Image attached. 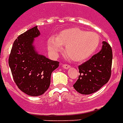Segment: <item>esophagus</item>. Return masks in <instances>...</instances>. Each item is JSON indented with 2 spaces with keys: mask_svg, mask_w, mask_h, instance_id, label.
<instances>
[{
  "mask_svg": "<svg viewBox=\"0 0 123 123\" xmlns=\"http://www.w3.org/2000/svg\"><path fill=\"white\" fill-rule=\"evenodd\" d=\"M62 67H63L64 69H68L69 68H70V66L68 65V64H63V65H62Z\"/></svg>",
  "mask_w": 123,
  "mask_h": 123,
  "instance_id": "34e87169",
  "label": "esophagus"
}]
</instances>
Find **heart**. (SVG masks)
<instances>
[{
    "label": "heart",
    "mask_w": 123,
    "mask_h": 123,
    "mask_svg": "<svg viewBox=\"0 0 123 123\" xmlns=\"http://www.w3.org/2000/svg\"><path fill=\"white\" fill-rule=\"evenodd\" d=\"M100 37L94 32H87L77 27L62 30L57 36H51L48 40V49L53 55L63 51L74 61L87 60L96 52L100 44Z\"/></svg>",
    "instance_id": "obj_1"
}]
</instances>
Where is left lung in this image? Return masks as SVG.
<instances>
[{
  "label": "left lung",
  "instance_id": "1",
  "mask_svg": "<svg viewBox=\"0 0 123 123\" xmlns=\"http://www.w3.org/2000/svg\"><path fill=\"white\" fill-rule=\"evenodd\" d=\"M112 49L108 42H103L98 53L78 67L80 75L73 86L82 94H90L98 91L108 82L111 74Z\"/></svg>",
  "mask_w": 123,
  "mask_h": 123
}]
</instances>
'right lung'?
Masks as SVG:
<instances>
[{"label": "right lung", "instance_id": "right-lung-1", "mask_svg": "<svg viewBox=\"0 0 123 123\" xmlns=\"http://www.w3.org/2000/svg\"><path fill=\"white\" fill-rule=\"evenodd\" d=\"M40 34L36 26L19 35L13 42L8 60L15 84L32 96L42 95L48 89L51 73L59 64L36 51L34 39Z\"/></svg>", "mask_w": 123, "mask_h": 123}]
</instances>
